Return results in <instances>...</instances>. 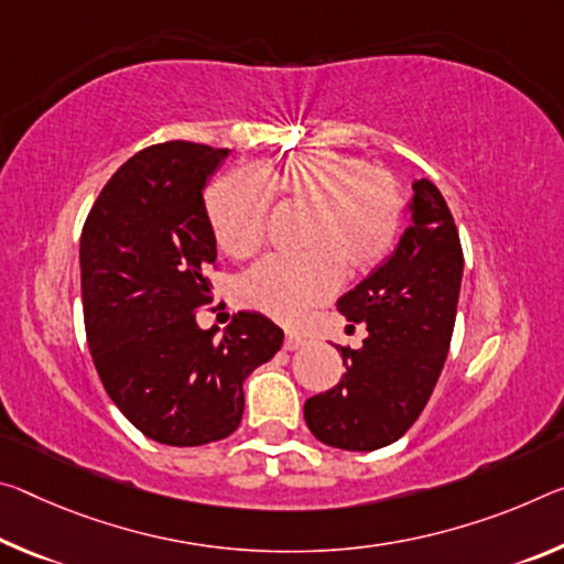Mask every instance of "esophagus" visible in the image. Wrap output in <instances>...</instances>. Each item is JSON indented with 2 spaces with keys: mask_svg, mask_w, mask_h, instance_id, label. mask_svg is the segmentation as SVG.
Returning <instances> with one entry per match:
<instances>
[{
  "mask_svg": "<svg viewBox=\"0 0 564 564\" xmlns=\"http://www.w3.org/2000/svg\"><path fill=\"white\" fill-rule=\"evenodd\" d=\"M303 344H306V338H303V336H299V334H285L283 348H285V351H296V348H301Z\"/></svg>",
  "mask_w": 564,
  "mask_h": 564,
  "instance_id": "esophagus-1",
  "label": "esophagus"
}]
</instances>
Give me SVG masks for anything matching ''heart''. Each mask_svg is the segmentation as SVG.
I'll return each instance as SVG.
<instances>
[{
	"instance_id": "b5f03b06",
	"label": "heart",
	"mask_w": 564,
	"mask_h": 564,
	"mask_svg": "<svg viewBox=\"0 0 564 564\" xmlns=\"http://www.w3.org/2000/svg\"><path fill=\"white\" fill-rule=\"evenodd\" d=\"M271 195L308 208L301 238L306 253L250 268L238 296L281 324H299L334 296L341 268L348 275L377 268L404 216V191L389 170L334 150L296 153L256 173L234 170L208 187L213 236L230 258H248L263 243Z\"/></svg>"
}]
</instances>
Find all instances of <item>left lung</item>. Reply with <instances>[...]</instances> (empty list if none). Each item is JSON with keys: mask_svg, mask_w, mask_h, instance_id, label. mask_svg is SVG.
<instances>
[{"mask_svg": "<svg viewBox=\"0 0 564 564\" xmlns=\"http://www.w3.org/2000/svg\"><path fill=\"white\" fill-rule=\"evenodd\" d=\"M411 223L387 261L338 299V311L366 324L361 348H341L346 373L303 406L318 442L373 452L416 422L444 369L462 285V243L444 195L411 183Z\"/></svg>", "mask_w": 564, "mask_h": 564, "instance_id": "1", "label": "left lung"}]
</instances>
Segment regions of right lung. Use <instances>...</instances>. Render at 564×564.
I'll list each match as a JSON object with an SVG mask.
<instances>
[{
  "instance_id": "obj_1",
  "label": "right lung",
  "mask_w": 564,
  "mask_h": 564,
  "mask_svg": "<svg viewBox=\"0 0 564 564\" xmlns=\"http://www.w3.org/2000/svg\"><path fill=\"white\" fill-rule=\"evenodd\" d=\"M226 148L173 140L132 155L89 210L79 238L87 344L107 394L153 442L200 446L243 419V381L283 330L238 311L216 338L198 308L216 263L203 187Z\"/></svg>"
}]
</instances>
